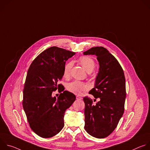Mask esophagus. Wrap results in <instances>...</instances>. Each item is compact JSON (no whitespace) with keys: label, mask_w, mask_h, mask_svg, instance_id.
Segmentation results:
<instances>
[{"label":"esophagus","mask_w":150,"mask_h":150,"mask_svg":"<svg viewBox=\"0 0 150 150\" xmlns=\"http://www.w3.org/2000/svg\"><path fill=\"white\" fill-rule=\"evenodd\" d=\"M76 98L77 100H81L82 99V97H79V96H76Z\"/></svg>","instance_id":"1"}]
</instances>
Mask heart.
Returning a JSON list of instances; mask_svg holds the SVG:
<instances>
[{"instance_id": "heart-1", "label": "heart", "mask_w": 150, "mask_h": 150, "mask_svg": "<svg viewBox=\"0 0 150 150\" xmlns=\"http://www.w3.org/2000/svg\"><path fill=\"white\" fill-rule=\"evenodd\" d=\"M79 62L81 66L88 72H91L96 66L94 60L88 56H82L79 59ZM73 63L72 62H68L64 65L63 76L68 78L69 77ZM67 90L75 94H80L82 91L88 89L87 85L79 81H74L69 83L67 86Z\"/></svg>"}]
</instances>
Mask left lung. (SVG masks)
Returning a JSON list of instances; mask_svg holds the SVG:
<instances>
[{
    "label": "left lung",
    "instance_id": "1",
    "mask_svg": "<svg viewBox=\"0 0 150 150\" xmlns=\"http://www.w3.org/2000/svg\"><path fill=\"white\" fill-rule=\"evenodd\" d=\"M83 53L96 55L100 65L95 86L89 92L95 98H99V101L94 105L88 97L83 98L84 127L90 135L104 138L115 129L124 112L125 75L119 62L105 48L94 47Z\"/></svg>",
    "mask_w": 150,
    "mask_h": 150
}]
</instances>
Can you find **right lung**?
<instances>
[{"label":"right lung","mask_w":150,"mask_h":150,"mask_svg":"<svg viewBox=\"0 0 150 150\" xmlns=\"http://www.w3.org/2000/svg\"><path fill=\"white\" fill-rule=\"evenodd\" d=\"M75 54L56 46L41 53L28 69L23 90V105L31 129L42 138H51L64 126V115L76 99L62 84L66 61ZM58 89L56 99L52 93Z\"/></svg>","instance_id":"right-lung-1"}]
</instances>
